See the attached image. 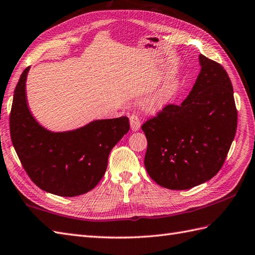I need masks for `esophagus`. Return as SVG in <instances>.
Here are the masks:
<instances>
[{"mask_svg":"<svg viewBox=\"0 0 255 255\" xmlns=\"http://www.w3.org/2000/svg\"><path fill=\"white\" fill-rule=\"evenodd\" d=\"M141 123H140V118L137 114H132L130 116V127H131L132 131H137V130L140 129Z\"/></svg>","mask_w":255,"mask_h":255,"instance_id":"1","label":"esophagus"}]
</instances>
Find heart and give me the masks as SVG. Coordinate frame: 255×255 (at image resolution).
I'll use <instances>...</instances> for the list:
<instances>
[{"label": "heart", "mask_w": 255, "mask_h": 255, "mask_svg": "<svg viewBox=\"0 0 255 255\" xmlns=\"http://www.w3.org/2000/svg\"><path fill=\"white\" fill-rule=\"evenodd\" d=\"M177 81L173 78L162 82L144 101V106L149 111H158L170 102L177 92Z\"/></svg>", "instance_id": "obj_1"}]
</instances>
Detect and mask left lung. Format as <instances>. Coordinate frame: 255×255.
I'll return each mask as SVG.
<instances>
[{
  "label": "left lung",
  "instance_id": "1",
  "mask_svg": "<svg viewBox=\"0 0 255 255\" xmlns=\"http://www.w3.org/2000/svg\"><path fill=\"white\" fill-rule=\"evenodd\" d=\"M199 61L200 74L186 100L166 105L141 127L147 140V174L171 190H186L213 178L237 130L238 114L227 72L202 54Z\"/></svg>",
  "mask_w": 255,
  "mask_h": 255
}]
</instances>
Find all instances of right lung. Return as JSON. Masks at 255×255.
Masks as SVG:
<instances>
[{"mask_svg":"<svg viewBox=\"0 0 255 255\" xmlns=\"http://www.w3.org/2000/svg\"><path fill=\"white\" fill-rule=\"evenodd\" d=\"M23 70L14 91L9 131L23 169L42 190L76 197L92 190L108 167L111 150L129 131L128 117L100 120L72 131L52 132L28 109Z\"/></svg>","mask_w":255,"mask_h":255,"instance_id":"obj_1","label":"right lung"}]
</instances>
